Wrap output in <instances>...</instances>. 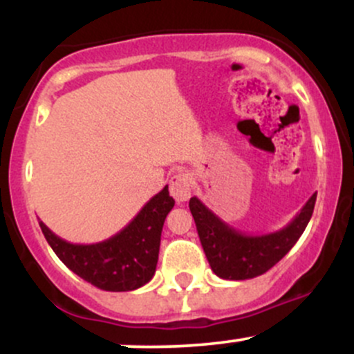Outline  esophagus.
I'll return each mask as SVG.
<instances>
[{"instance_id": "esophagus-1", "label": "esophagus", "mask_w": 354, "mask_h": 354, "mask_svg": "<svg viewBox=\"0 0 354 354\" xmlns=\"http://www.w3.org/2000/svg\"><path fill=\"white\" fill-rule=\"evenodd\" d=\"M191 180L185 171L174 173L169 180V193L178 203H185L191 196Z\"/></svg>"}]
</instances>
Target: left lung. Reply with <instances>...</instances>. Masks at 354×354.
I'll use <instances>...</instances> for the list:
<instances>
[{"instance_id":"1","label":"left lung","mask_w":354,"mask_h":354,"mask_svg":"<svg viewBox=\"0 0 354 354\" xmlns=\"http://www.w3.org/2000/svg\"><path fill=\"white\" fill-rule=\"evenodd\" d=\"M315 203L316 193L284 228L266 234H246L233 228L196 196L189 200V209L214 274L241 281L266 273L296 245L310 223Z\"/></svg>"}]
</instances>
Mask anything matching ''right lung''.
I'll list each match as a JSON object with an SVG mask.
<instances>
[{
  "instance_id": "1",
  "label": "right lung",
  "mask_w": 354,
  "mask_h": 354,
  "mask_svg": "<svg viewBox=\"0 0 354 354\" xmlns=\"http://www.w3.org/2000/svg\"><path fill=\"white\" fill-rule=\"evenodd\" d=\"M168 186L149 200L115 236L93 245H75L39 221L48 245L73 273L104 291H133L154 276L161 231L173 209Z\"/></svg>"
}]
</instances>
